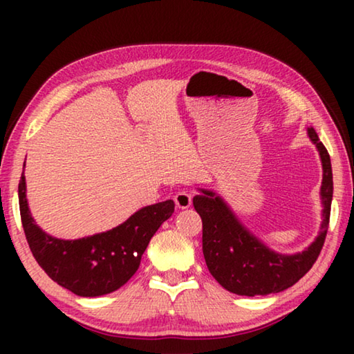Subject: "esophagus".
Returning a JSON list of instances; mask_svg holds the SVG:
<instances>
[{
  "label": "esophagus",
  "mask_w": 354,
  "mask_h": 354,
  "mask_svg": "<svg viewBox=\"0 0 354 354\" xmlns=\"http://www.w3.org/2000/svg\"><path fill=\"white\" fill-rule=\"evenodd\" d=\"M175 205L179 207V209H187L190 207L192 205V195L189 194V192H178V194L175 195Z\"/></svg>",
  "instance_id": "obj_1"
}]
</instances>
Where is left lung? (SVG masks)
Segmentation results:
<instances>
[{"label":"left lung","instance_id":"1","mask_svg":"<svg viewBox=\"0 0 354 354\" xmlns=\"http://www.w3.org/2000/svg\"><path fill=\"white\" fill-rule=\"evenodd\" d=\"M309 137L319 148L323 165V223L320 236L303 253L283 256L263 247L212 192L203 190V195L194 198L195 211L203 221V254L206 266L226 290L247 297L283 292L298 283L319 257L331 215L333 170L328 149L313 128H309Z\"/></svg>","mask_w":354,"mask_h":354}]
</instances>
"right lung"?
Returning <instances> with one entry per match:
<instances>
[{"mask_svg":"<svg viewBox=\"0 0 354 354\" xmlns=\"http://www.w3.org/2000/svg\"><path fill=\"white\" fill-rule=\"evenodd\" d=\"M21 225L34 259L59 286L80 297H100L127 284L159 226L175 211L167 200L137 211L111 231L77 241L48 236L34 223L26 201L25 176L19 184Z\"/></svg>","mask_w":354,"mask_h":354,"instance_id":"obj_1","label":"right lung"}]
</instances>
